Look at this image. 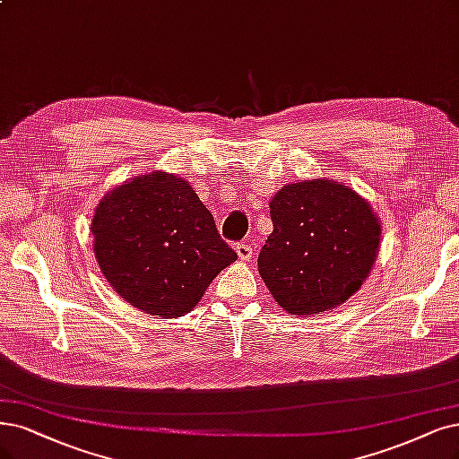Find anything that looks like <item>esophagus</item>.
Listing matches in <instances>:
<instances>
[{
  "label": "esophagus",
  "mask_w": 459,
  "mask_h": 459,
  "mask_svg": "<svg viewBox=\"0 0 459 459\" xmlns=\"http://www.w3.org/2000/svg\"><path fill=\"white\" fill-rule=\"evenodd\" d=\"M236 253H238V257L242 261H251L253 255H255V253H253V247L247 246V244H238V246H236Z\"/></svg>",
  "instance_id": "34e87169"
}]
</instances>
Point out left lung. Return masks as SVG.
Masks as SVG:
<instances>
[{"label": "left lung", "mask_w": 459, "mask_h": 459, "mask_svg": "<svg viewBox=\"0 0 459 459\" xmlns=\"http://www.w3.org/2000/svg\"><path fill=\"white\" fill-rule=\"evenodd\" d=\"M274 230L259 253V274L290 316L341 307L368 278L382 225L370 204L329 178L287 183L270 200Z\"/></svg>", "instance_id": "8db88e82"}]
</instances>
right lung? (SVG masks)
Here are the masks:
<instances>
[{
	"label": "right lung",
	"mask_w": 459,
	"mask_h": 459,
	"mask_svg": "<svg viewBox=\"0 0 459 459\" xmlns=\"http://www.w3.org/2000/svg\"><path fill=\"white\" fill-rule=\"evenodd\" d=\"M92 244L113 291L162 319L191 312L236 261L189 181L155 169L115 186L92 215Z\"/></svg>",
	"instance_id": "add662e5"
}]
</instances>
